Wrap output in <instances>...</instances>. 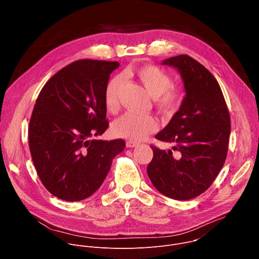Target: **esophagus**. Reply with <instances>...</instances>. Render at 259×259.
Segmentation results:
<instances>
[{
	"instance_id": "obj_1",
	"label": "esophagus",
	"mask_w": 259,
	"mask_h": 259,
	"mask_svg": "<svg viewBox=\"0 0 259 259\" xmlns=\"http://www.w3.org/2000/svg\"><path fill=\"white\" fill-rule=\"evenodd\" d=\"M138 142H135V141H131V140H128V141H126V146L127 147H136V146H138Z\"/></svg>"
}]
</instances>
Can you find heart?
<instances>
[{"instance_id":"obj_1","label":"heart","mask_w":259,"mask_h":259,"mask_svg":"<svg viewBox=\"0 0 259 259\" xmlns=\"http://www.w3.org/2000/svg\"><path fill=\"white\" fill-rule=\"evenodd\" d=\"M127 73L134 76L154 97L156 105L166 114L173 113L180 105L184 92L173 88L172 79L168 73L156 65H143L130 69ZM123 87V79L116 76L110 80L104 92V104L107 112L116 113L119 109V94ZM158 129V121L152 115L126 113L112 125V133L116 137L142 140Z\"/></svg>"}]
</instances>
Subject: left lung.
Instances as JSON below:
<instances>
[{"instance_id":"1","label":"left lung","mask_w":259,"mask_h":259,"mask_svg":"<svg viewBox=\"0 0 259 259\" xmlns=\"http://www.w3.org/2000/svg\"><path fill=\"white\" fill-rule=\"evenodd\" d=\"M178 70L184 98L169 124L155 137L174 143L179 153L152 146L154 157L147 166L154 187L174 200H191L203 194L223 168L231 133L229 109L212 73L189 55L163 60Z\"/></svg>"}]
</instances>
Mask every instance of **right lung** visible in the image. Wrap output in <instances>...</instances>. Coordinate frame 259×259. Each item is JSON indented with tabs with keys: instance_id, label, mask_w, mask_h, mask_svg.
Masks as SVG:
<instances>
[{
	"instance_id": "add662e5",
	"label": "right lung",
	"mask_w": 259,
	"mask_h": 259,
	"mask_svg": "<svg viewBox=\"0 0 259 259\" xmlns=\"http://www.w3.org/2000/svg\"><path fill=\"white\" fill-rule=\"evenodd\" d=\"M117 61L83 59L68 64L45 84L28 127L29 151L44 187L58 199L77 202L94 194L122 139H91L104 133V92Z\"/></svg>"
}]
</instances>
